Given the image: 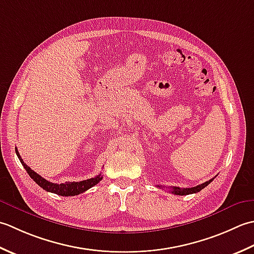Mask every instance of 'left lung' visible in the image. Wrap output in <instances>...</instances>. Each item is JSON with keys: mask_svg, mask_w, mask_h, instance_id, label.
Returning <instances> with one entry per match:
<instances>
[{"mask_svg": "<svg viewBox=\"0 0 254 254\" xmlns=\"http://www.w3.org/2000/svg\"><path fill=\"white\" fill-rule=\"evenodd\" d=\"M214 179H211L209 181H207V182L200 184V185H197V186H194V188H190V189H181V188H172L171 189L170 192L173 193L175 195H189V194H193V193H197L199 192V190H203L204 188H206L207 185H208L211 181H213ZM158 188H164V186H160V185H157Z\"/></svg>", "mask_w": 254, "mask_h": 254, "instance_id": "1", "label": "left lung"}]
</instances>
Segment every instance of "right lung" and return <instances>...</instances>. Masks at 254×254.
Returning a JSON list of instances; mask_svg holds the SVG:
<instances>
[{"mask_svg": "<svg viewBox=\"0 0 254 254\" xmlns=\"http://www.w3.org/2000/svg\"><path fill=\"white\" fill-rule=\"evenodd\" d=\"M15 152H16L17 157L19 159L20 163L23 164V167L25 168V170L27 171V173L30 178H32L36 183H37L40 188H43L47 192H51L55 193L57 195H61V196H74V195H79L81 193L85 192L89 189L93 188V186L96 185L100 181L103 179L102 174L100 173L96 177L89 179V180H84L81 181V182H65V183H61V184H57V183H51L49 181L45 180L44 178H41L39 174H37L30 169L27 164H26L23 159L20 158L19 153L17 151V149L15 148Z\"/></svg>", "mask_w": 254, "mask_h": 254, "instance_id": "add662e5", "label": "right lung"}]
</instances>
